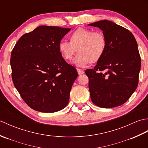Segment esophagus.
<instances>
[{
  "instance_id": "obj_1",
  "label": "esophagus",
  "mask_w": 148,
  "mask_h": 148,
  "mask_svg": "<svg viewBox=\"0 0 148 148\" xmlns=\"http://www.w3.org/2000/svg\"><path fill=\"white\" fill-rule=\"evenodd\" d=\"M77 73L79 75L83 74L84 72L83 70H81V69H77Z\"/></svg>"
}]
</instances>
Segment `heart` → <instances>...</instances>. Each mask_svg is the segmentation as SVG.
<instances>
[{
	"mask_svg": "<svg viewBox=\"0 0 148 148\" xmlns=\"http://www.w3.org/2000/svg\"><path fill=\"white\" fill-rule=\"evenodd\" d=\"M69 41L59 44V52L65 60L70 61L77 51L79 55L75 58L74 64L81 67L90 62H99L107 47L104 34L85 28H78L74 31L69 36Z\"/></svg>",
	"mask_w": 148,
	"mask_h": 148,
	"instance_id": "heart-1",
	"label": "heart"
}]
</instances>
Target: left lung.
<instances>
[{"mask_svg": "<svg viewBox=\"0 0 148 148\" xmlns=\"http://www.w3.org/2000/svg\"><path fill=\"white\" fill-rule=\"evenodd\" d=\"M103 31L107 47L93 69H86L92 102L111 108L126 102L139 83L141 60L137 43L129 30L108 20L88 24Z\"/></svg>", "mask_w": 148, "mask_h": 148, "instance_id": "8db88e82", "label": "left lung"}]
</instances>
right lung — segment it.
<instances>
[{
    "label": "right lung",
    "mask_w": 148,
    "mask_h": 148,
    "mask_svg": "<svg viewBox=\"0 0 148 148\" xmlns=\"http://www.w3.org/2000/svg\"><path fill=\"white\" fill-rule=\"evenodd\" d=\"M70 30L39 26L22 36L12 50L14 85L25 102L37 111L55 112L68 104L78 74L62 57L58 46Z\"/></svg>",
    "instance_id": "obj_1"
}]
</instances>
